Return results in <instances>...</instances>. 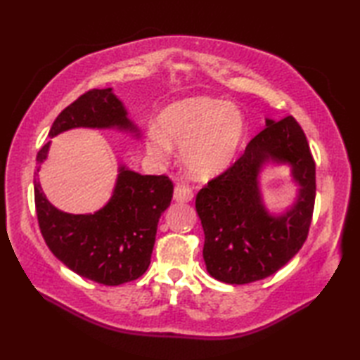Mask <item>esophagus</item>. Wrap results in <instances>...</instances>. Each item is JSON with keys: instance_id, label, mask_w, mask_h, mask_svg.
<instances>
[{"instance_id": "34e87169", "label": "esophagus", "mask_w": 360, "mask_h": 360, "mask_svg": "<svg viewBox=\"0 0 360 360\" xmlns=\"http://www.w3.org/2000/svg\"><path fill=\"white\" fill-rule=\"evenodd\" d=\"M192 198H193L192 188H188L186 186H179V184L174 187L173 200L176 202H188V201H192Z\"/></svg>"}]
</instances>
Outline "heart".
Here are the masks:
<instances>
[{
	"label": "heart",
	"instance_id": "obj_1",
	"mask_svg": "<svg viewBox=\"0 0 360 360\" xmlns=\"http://www.w3.org/2000/svg\"><path fill=\"white\" fill-rule=\"evenodd\" d=\"M159 127L147 131L148 151L164 160L173 145L181 147L182 164L198 179L224 173L246 137V120L238 106L204 96L167 106L159 116Z\"/></svg>",
	"mask_w": 360,
	"mask_h": 360
}]
</instances>
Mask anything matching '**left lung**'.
<instances>
[{
    "instance_id": "obj_1",
    "label": "left lung",
    "mask_w": 360,
    "mask_h": 360,
    "mask_svg": "<svg viewBox=\"0 0 360 360\" xmlns=\"http://www.w3.org/2000/svg\"><path fill=\"white\" fill-rule=\"evenodd\" d=\"M267 166H288L297 187L293 201L278 212L267 210L262 196ZM314 200L316 164L303 129L292 116L266 119L244 155L196 195L207 272L229 285L277 272L307 240Z\"/></svg>"
}]
</instances>
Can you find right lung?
<instances>
[{
	"label": "right lung",
	"mask_w": 360,
	"mask_h": 360,
	"mask_svg": "<svg viewBox=\"0 0 360 360\" xmlns=\"http://www.w3.org/2000/svg\"><path fill=\"white\" fill-rule=\"evenodd\" d=\"M74 128L116 129L141 139L112 88L93 89L58 114L49 139ZM52 141L37 155V174L48 159ZM173 184L167 176L141 174L119 164L110 200L94 213H68L46 198L35 181L38 224L51 252L80 277L106 286L133 281L148 269L159 218L170 205Z\"/></svg>",
	"instance_id": "obj_1"
}]
</instances>
